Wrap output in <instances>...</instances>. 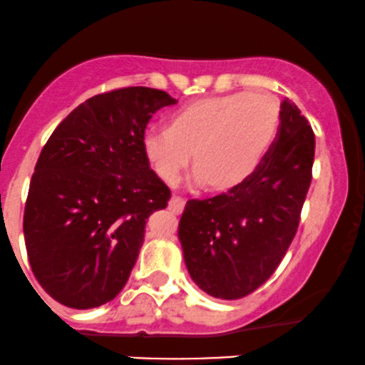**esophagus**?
I'll return each instance as SVG.
<instances>
[{
    "label": "esophagus",
    "mask_w": 365,
    "mask_h": 365,
    "mask_svg": "<svg viewBox=\"0 0 365 365\" xmlns=\"http://www.w3.org/2000/svg\"><path fill=\"white\" fill-rule=\"evenodd\" d=\"M184 198L181 197H172L170 202H168V209H170L172 214H181L184 209Z\"/></svg>",
    "instance_id": "34e87169"
}]
</instances>
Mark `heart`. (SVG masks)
Returning a JSON list of instances; mask_svg holds the SVG:
<instances>
[{"instance_id":"b5f03b06","label":"heart","mask_w":365,"mask_h":365,"mask_svg":"<svg viewBox=\"0 0 365 365\" xmlns=\"http://www.w3.org/2000/svg\"><path fill=\"white\" fill-rule=\"evenodd\" d=\"M280 108L272 96L233 92L182 106L168 125L144 128L140 146L160 179L178 181L187 163H198L190 182L233 187L259 168L275 140Z\"/></svg>"}]
</instances>
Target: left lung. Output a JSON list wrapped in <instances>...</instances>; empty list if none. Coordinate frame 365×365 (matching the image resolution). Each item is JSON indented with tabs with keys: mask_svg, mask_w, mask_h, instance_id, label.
Returning a JSON list of instances; mask_svg holds the SVG:
<instances>
[{
	"mask_svg": "<svg viewBox=\"0 0 365 365\" xmlns=\"http://www.w3.org/2000/svg\"><path fill=\"white\" fill-rule=\"evenodd\" d=\"M315 135L284 99L275 140L247 181L187 200L178 237L195 284L219 299H240L264 284L287 252L312 182Z\"/></svg>",
	"mask_w": 365,
	"mask_h": 365,
	"instance_id": "1",
	"label": "left lung"
}]
</instances>
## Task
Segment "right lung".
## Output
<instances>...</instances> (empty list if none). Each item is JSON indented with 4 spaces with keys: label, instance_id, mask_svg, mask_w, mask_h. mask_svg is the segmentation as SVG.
Segmentation results:
<instances>
[{
    "label": "right lung",
    "instance_id": "add662e5",
    "mask_svg": "<svg viewBox=\"0 0 365 365\" xmlns=\"http://www.w3.org/2000/svg\"><path fill=\"white\" fill-rule=\"evenodd\" d=\"M175 103L148 87L93 96L43 148L27 195L24 240L38 284L64 307H101L127 284L146 219L170 198L140 137L153 113Z\"/></svg>",
    "mask_w": 365,
    "mask_h": 365
}]
</instances>
